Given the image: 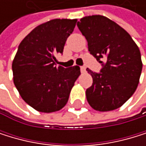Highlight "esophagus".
<instances>
[{"mask_svg":"<svg viewBox=\"0 0 146 146\" xmlns=\"http://www.w3.org/2000/svg\"><path fill=\"white\" fill-rule=\"evenodd\" d=\"M80 72H82V74H84V72H86V67L85 66H81L80 67Z\"/></svg>","mask_w":146,"mask_h":146,"instance_id":"1","label":"esophagus"}]
</instances>
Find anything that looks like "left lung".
I'll return each mask as SVG.
<instances>
[{
	"label": "left lung",
	"mask_w": 146,
	"mask_h": 146,
	"mask_svg": "<svg viewBox=\"0 0 146 146\" xmlns=\"http://www.w3.org/2000/svg\"><path fill=\"white\" fill-rule=\"evenodd\" d=\"M77 26L87 39L88 51L103 66L99 74L87 69L93 78L86 91L88 102L101 112L120 108L139 82L143 64L138 46L124 29L103 15L85 16Z\"/></svg>",
	"instance_id": "left-lung-1"
}]
</instances>
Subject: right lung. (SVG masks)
<instances>
[{"label": "right lung", "instance_id": "add662e5", "mask_svg": "<svg viewBox=\"0 0 146 146\" xmlns=\"http://www.w3.org/2000/svg\"><path fill=\"white\" fill-rule=\"evenodd\" d=\"M77 19H52L36 26L20 43L12 63L14 84L23 101L39 112L60 110L80 74L77 66H57Z\"/></svg>", "mask_w": 146, "mask_h": 146}]
</instances>
